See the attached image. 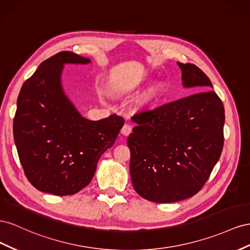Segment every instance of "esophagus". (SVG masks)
<instances>
[{
  "mask_svg": "<svg viewBox=\"0 0 250 250\" xmlns=\"http://www.w3.org/2000/svg\"><path fill=\"white\" fill-rule=\"evenodd\" d=\"M132 129H133L132 125L125 124L123 129H121V133H123V135H125V136H129V135L132 133Z\"/></svg>",
  "mask_w": 250,
  "mask_h": 250,
  "instance_id": "34e87169",
  "label": "esophagus"
}]
</instances>
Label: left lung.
<instances>
[{"instance_id": "8db88e82", "label": "left lung", "mask_w": 250, "mask_h": 250, "mask_svg": "<svg viewBox=\"0 0 250 250\" xmlns=\"http://www.w3.org/2000/svg\"><path fill=\"white\" fill-rule=\"evenodd\" d=\"M182 84L198 93L139 111L127 138L134 189L148 201L172 203L196 195L222 153L224 106L209 78L178 62ZM202 90V92H199Z\"/></svg>"}]
</instances>
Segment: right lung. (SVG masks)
<instances>
[{
  "label": "right lung",
  "instance_id": "right-lung-1",
  "mask_svg": "<svg viewBox=\"0 0 250 250\" xmlns=\"http://www.w3.org/2000/svg\"><path fill=\"white\" fill-rule=\"evenodd\" d=\"M90 62L60 52L42 62L20 91L14 142L27 179L41 191L66 196L87 187L125 125L116 114L97 121L83 117L63 92V65Z\"/></svg>",
  "mask_w": 250,
  "mask_h": 250
}]
</instances>
